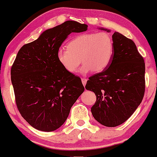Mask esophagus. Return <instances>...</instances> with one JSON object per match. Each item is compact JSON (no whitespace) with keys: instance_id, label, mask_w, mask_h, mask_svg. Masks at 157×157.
Wrapping results in <instances>:
<instances>
[{"instance_id":"1","label":"esophagus","mask_w":157,"mask_h":157,"mask_svg":"<svg viewBox=\"0 0 157 157\" xmlns=\"http://www.w3.org/2000/svg\"><path fill=\"white\" fill-rule=\"evenodd\" d=\"M81 81H82V83H83V86H86V82H87V79L86 78H82L81 79Z\"/></svg>"}]
</instances>
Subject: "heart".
Instances as JSON below:
<instances>
[{"mask_svg":"<svg viewBox=\"0 0 157 157\" xmlns=\"http://www.w3.org/2000/svg\"><path fill=\"white\" fill-rule=\"evenodd\" d=\"M60 64L70 74H76L82 61L80 72L100 73L109 66L114 55V42L106 32L86 33L73 38L57 51Z\"/></svg>","mask_w":157,"mask_h":157,"instance_id":"b5f03b06","label":"heart"}]
</instances>
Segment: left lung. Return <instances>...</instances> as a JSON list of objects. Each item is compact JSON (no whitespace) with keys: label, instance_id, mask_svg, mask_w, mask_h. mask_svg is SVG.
Returning <instances> with one entry per match:
<instances>
[{"label":"left lung","instance_id":"8db88e82","mask_svg":"<svg viewBox=\"0 0 157 157\" xmlns=\"http://www.w3.org/2000/svg\"><path fill=\"white\" fill-rule=\"evenodd\" d=\"M112 38L114 55L109 67L91 76L86 85V89L96 96L92 115L108 127L125 122L141 104L145 92L144 60L134 42L118 32Z\"/></svg>","mask_w":157,"mask_h":157}]
</instances>
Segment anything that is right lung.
<instances>
[{"instance_id": "obj_1", "label": "right lung", "mask_w": 157, "mask_h": 157, "mask_svg": "<svg viewBox=\"0 0 157 157\" xmlns=\"http://www.w3.org/2000/svg\"><path fill=\"white\" fill-rule=\"evenodd\" d=\"M88 25L67 21L43 32L19 50L10 75L17 108L31 126L52 132L63 125L84 87L81 78L65 70L57 51L71 33Z\"/></svg>"}]
</instances>
